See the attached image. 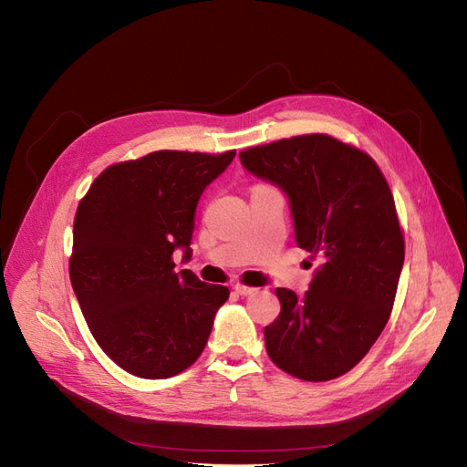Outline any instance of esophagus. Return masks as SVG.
I'll use <instances>...</instances> for the list:
<instances>
[{
    "label": "esophagus",
    "mask_w": 467,
    "mask_h": 467,
    "mask_svg": "<svg viewBox=\"0 0 467 467\" xmlns=\"http://www.w3.org/2000/svg\"><path fill=\"white\" fill-rule=\"evenodd\" d=\"M234 291H236V295H240V296H248V295H254V293H255L254 287H246V285H234Z\"/></svg>",
    "instance_id": "obj_1"
}]
</instances>
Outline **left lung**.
I'll return each instance as SVG.
<instances>
[{"instance_id":"8db88e82","label":"left lung","mask_w":467,"mask_h":467,"mask_svg":"<svg viewBox=\"0 0 467 467\" xmlns=\"http://www.w3.org/2000/svg\"><path fill=\"white\" fill-rule=\"evenodd\" d=\"M240 162L287 195L298 248L320 258L305 295L275 289L267 355L300 380L337 379L368 353L394 306L405 254L394 195L367 153L324 133L246 149Z\"/></svg>"}]
</instances>
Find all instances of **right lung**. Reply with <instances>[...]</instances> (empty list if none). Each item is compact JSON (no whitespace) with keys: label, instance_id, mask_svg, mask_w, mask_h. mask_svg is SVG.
<instances>
[{"label":"right lung","instance_id":"1","mask_svg":"<svg viewBox=\"0 0 467 467\" xmlns=\"http://www.w3.org/2000/svg\"><path fill=\"white\" fill-rule=\"evenodd\" d=\"M236 151H157L114 164L88 188L73 223L69 277L93 337L118 367L171 379L202 355L229 289L207 285L192 258L193 213Z\"/></svg>","mask_w":467,"mask_h":467}]
</instances>
